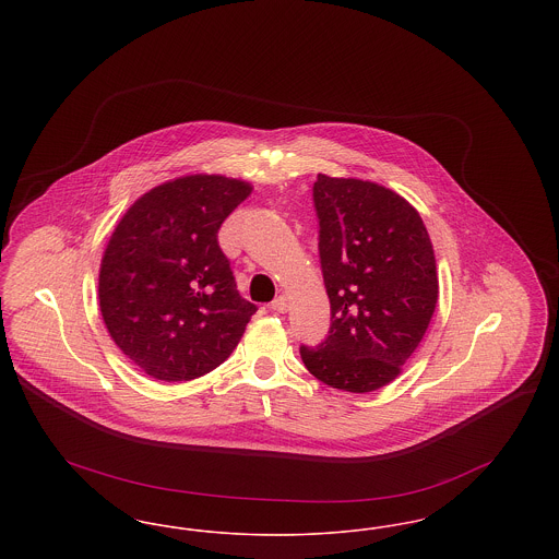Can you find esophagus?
<instances>
[{"label":"esophagus","instance_id":"obj_1","mask_svg":"<svg viewBox=\"0 0 559 559\" xmlns=\"http://www.w3.org/2000/svg\"><path fill=\"white\" fill-rule=\"evenodd\" d=\"M287 308H289V301H287L285 295H278V297L270 304V310H274V312H278V314L287 312Z\"/></svg>","mask_w":559,"mask_h":559}]
</instances>
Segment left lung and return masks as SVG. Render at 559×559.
Listing matches in <instances>:
<instances>
[{
    "mask_svg": "<svg viewBox=\"0 0 559 559\" xmlns=\"http://www.w3.org/2000/svg\"><path fill=\"white\" fill-rule=\"evenodd\" d=\"M312 197L331 326L299 354L322 383L374 392L399 377L433 317V247L419 212L390 188L319 174Z\"/></svg>",
    "mask_w": 559,
    "mask_h": 559,
    "instance_id": "1",
    "label": "left lung"
}]
</instances>
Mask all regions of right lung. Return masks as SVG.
<instances>
[{
    "label": "right lung",
    "mask_w": 559,
    "mask_h": 559,
    "mask_svg": "<svg viewBox=\"0 0 559 559\" xmlns=\"http://www.w3.org/2000/svg\"><path fill=\"white\" fill-rule=\"evenodd\" d=\"M249 194L242 180L185 176L142 194L117 224L100 264V312L146 374L190 381L239 344L258 308L237 292L217 230Z\"/></svg>",
    "instance_id": "1"
}]
</instances>
